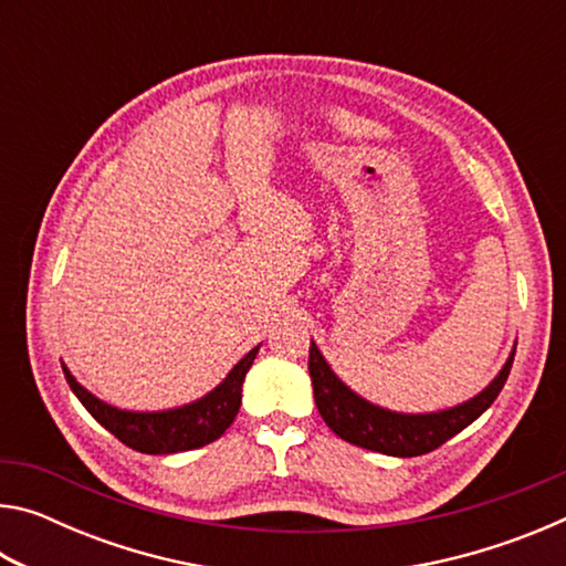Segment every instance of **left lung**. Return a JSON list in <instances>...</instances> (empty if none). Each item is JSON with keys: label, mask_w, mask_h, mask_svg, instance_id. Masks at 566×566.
Listing matches in <instances>:
<instances>
[{"label": "left lung", "mask_w": 566, "mask_h": 566, "mask_svg": "<svg viewBox=\"0 0 566 566\" xmlns=\"http://www.w3.org/2000/svg\"><path fill=\"white\" fill-rule=\"evenodd\" d=\"M512 361L514 352L492 385L479 391L474 399L452 409L432 411V415H399V411L369 405L367 399L354 395L334 375L314 342L310 347V377L322 419L344 442L389 457H419L442 447L447 439L462 432L464 427L472 424L479 415H484L492 407V401L500 397L506 377H510Z\"/></svg>", "instance_id": "8db88e82"}]
</instances>
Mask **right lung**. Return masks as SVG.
Here are the masks:
<instances>
[{"label":"right lung","mask_w":566,"mask_h":566,"mask_svg":"<svg viewBox=\"0 0 566 566\" xmlns=\"http://www.w3.org/2000/svg\"><path fill=\"white\" fill-rule=\"evenodd\" d=\"M256 352L260 347H254L247 357L239 359L222 385L209 391L207 397L167 411H127L104 405L72 377V371L64 364L62 369L66 385L72 387L84 409L104 429H109L122 444L137 449L142 454H175L205 447L227 432L237 417L239 405H242V385Z\"/></svg>","instance_id":"obj_1"}]
</instances>
